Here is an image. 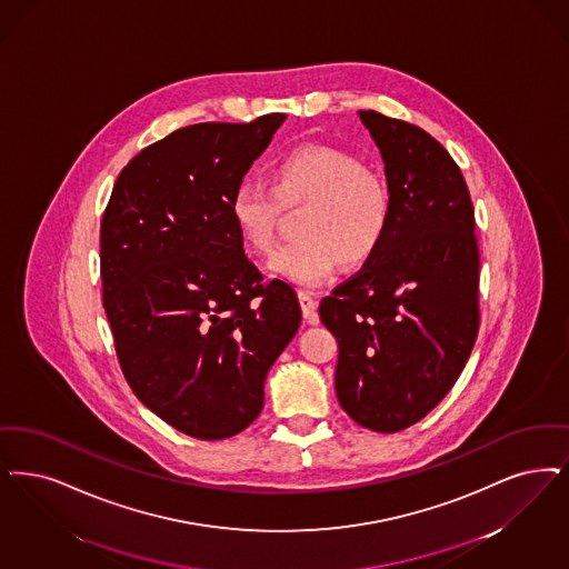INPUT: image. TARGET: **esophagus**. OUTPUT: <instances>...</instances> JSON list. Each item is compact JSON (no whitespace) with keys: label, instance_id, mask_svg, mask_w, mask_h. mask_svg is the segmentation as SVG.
<instances>
[{"label":"esophagus","instance_id":"esophagus-1","mask_svg":"<svg viewBox=\"0 0 569 569\" xmlns=\"http://www.w3.org/2000/svg\"><path fill=\"white\" fill-rule=\"evenodd\" d=\"M298 300H300L302 318L307 319L309 323H319L318 300L309 292H298Z\"/></svg>","mask_w":569,"mask_h":569}]
</instances>
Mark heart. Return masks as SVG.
<instances>
[{
	"label": "heart",
	"instance_id": "heart-1",
	"mask_svg": "<svg viewBox=\"0 0 569 569\" xmlns=\"http://www.w3.org/2000/svg\"><path fill=\"white\" fill-rule=\"evenodd\" d=\"M283 207H300L298 241L281 248L271 271L298 286L323 283L339 262L360 264L386 239L389 190L379 173L335 148L307 146L288 152L271 169V186L241 180L228 211L241 243L269 253Z\"/></svg>",
	"mask_w": 569,
	"mask_h": 569
}]
</instances>
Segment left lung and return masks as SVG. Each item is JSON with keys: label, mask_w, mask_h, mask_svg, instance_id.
Returning <instances> with one entry per match:
<instances>
[{"label": "left lung", "mask_w": 569, "mask_h": 569, "mask_svg": "<svg viewBox=\"0 0 569 569\" xmlns=\"http://www.w3.org/2000/svg\"><path fill=\"white\" fill-rule=\"evenodd\" d=\"M386 162L389 227L362 271L319 305L339 341L337 396L362 428L393 433L449 393L478 335L475 207L423 129L358 112Z\"/></svg>", "instance_id": "1"}]
</instances>
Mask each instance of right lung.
<instances>
[{
  "label": "right lung",
  "instance_id": "add662e5",
  "mask_svg": "<svg viewBox=\"0 0 569 569\" xmlns=\"http://www.w3.org/2000/svg\"><path fill=\"white\" fill-rule=\"evenodd\" d=\"M286 116L183 127L118 176L101 220L103 307L137 398L199 440L243 432L300 326L296 292L246 256L228 203Z\"/></svg>",
  "mask_w": 569,
  "mask_h": 569
}]
</instances>
